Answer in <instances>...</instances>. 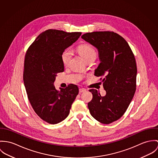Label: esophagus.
<instances>
[{
  "label": "esophagus",
  "mask_w": 158,
  "mask_h": 158,
  "mask_svg": "<svg viewBox=\"0 0 158 158\" xmlns=\"http://www.w3.org/2000/svg\"><path fill=\"white\" fill-rule=\"evenodd\" d=\"M86 91V89H84V88H80L79 89V93H84Z\"/></svg>",
  "instance_id": "1"
}]
</instances>
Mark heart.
<instances>
[{"mask_svg":"<svg viewBox=\"0 0 158 158\" xmlns=\"http://www.w3.org/2000/svg\"><path fill=\"white\" fill-rule=\"evenodd\" d=\"M77 52L84 59L87 61L89 59L96 57V53L93 47L88 44H84L77 48ZM71 57V52L69 50H65L61 56V59L64 65H67Z\"/></svg>","mask_w":158,"mask_h":158,"instance_id":"heart-1","label":"heart"}]
</instances>
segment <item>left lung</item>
<instances>
[{
  "label": "left lung",
  "mask_w": 158,
  "mask_h": 158,
  "mask_svg": "<svg viewBox=\"0 0 158 158\" xmlns=\"http://www.w3.org/2000/svg\"><path fill=\"white\" fill-rule=\"evenodd\" d=\"M81 37L98 51L100 64L94 75L105 77L102 81L105 96H101L97 89H89L93 99L88 107L96 120L109 124L123 116L134 96L137 75L135 58L127 42L116 33L96 31Z\"/></svg>",
  "instance_id": "1"
}]
</instances>
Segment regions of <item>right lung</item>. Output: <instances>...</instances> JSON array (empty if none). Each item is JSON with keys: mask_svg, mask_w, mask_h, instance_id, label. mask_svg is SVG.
<instances>
[{"mask_svg": "<svg viewBox=\"0 0 158 158\" xmlns=\"http://www.w3.org/2000/svg\"><path fill=\"white\" fill-rule=\"evenodd\" d=\"M81 35L48 30L36 37L26 53L23 82L28 98L35 113L49 123H60L69 116L79 93L73 84L57 91L54 82L57 74L64 71L62 54Z\"/></svg>", "mask_w": 158, "mask_h": 158, "instance_id": "right-lung-1", "label": "right lung"}]
</instances>
